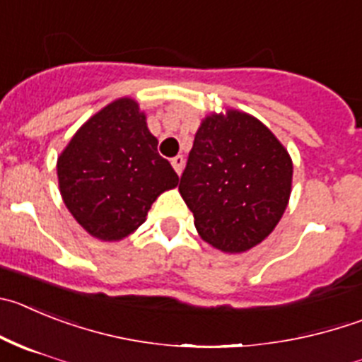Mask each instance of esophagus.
<instances>
[{"mask_svg": "<svg viewBox=\"0 0 362 362\" xmlns=\"http://www.w3.org/2000/svg\"><path fill=\"white\" fill-rule=\"evenodd\" d=\"M172 167H174V170L177 172V175H181V172H183V167H185L183 156H175V158H172Z\"/></svg>", "mask_w": 362, "mask_h": 362, "instance_id": "34e87169", "label": "esophagus"}]
</instances>
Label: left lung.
I'll list each match as a JSON object with an SVG mask.
<instances>
[{
	"mask_svg": "<svg viewBox=\"0 0 362 362\" xmlns=\"http://www.w3.org/2000/svg\"><path fill=\"white\" fill-rule=\"evenodd\" d=\"M293 159L258 118L238 109L204 116L179 194L199 237L222 253H246L269 237L289 204Z\"/></svg>",
	"mask_w": 362,
	"mask_h": 362,
	"instance_id": "1",
	"label": "left lung"
}]
</instances>
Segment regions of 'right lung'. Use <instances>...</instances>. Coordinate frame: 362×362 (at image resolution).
I'll use <instances>...</instances> for the list:
<instances>
[{
  "mask_svg": "<svg viewBox=\"0 0 362 362\" xmlns=\"http://www.w3.org/2000/svg\"><path fill=\"white\" fill-rule=\"evenodd\" d=\"M57 177L69 214L102 242L134 233L156 199L179 185L131 97L116 98L81 125L59 154Z\"/></svg>",
  "mask_w": 362,
  "mask_h": 362,
  "instance_id": "obj_1",
  "label": "right lung"
}]
</instances>
